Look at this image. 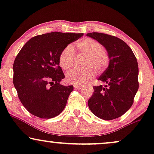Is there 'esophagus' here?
Listing matches in <instances>:
<instances>
[{
	"instance_id": "obj_1",
	"label": "esophagus",
	"mask_w": 154,
	"mask_h": 154,
	"mask_svg": "<svg viewBox=\"0 0 154 154\" xmlns=\"http://www.w3.org/2000/svg\"><path fill=\"white\" fill-rule=\"evenodd\" d=\"M82 88H83V85H74V88L76 90H81Z\"/></svg>"
}]
</instances>
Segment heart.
I'll list each match as a JSON object with an SVG mask.
<instances>
[{
    "label": "heart",
    "instance_id": "1",
    "mask_svg": "<svg viewBox=\"0 0 154 154\" xmlns=\"http://www.w3.org/2000/svg\"><path fill=\"white\" fill-rule=\"evenodd\" d=\"M78 52L87 56L85 70L72 69L67 72L66 80L69 83L82 85L92 81L94 77V70L103 71L110 62V57L107 50L95 40L87 38L77 42ZM75 60V52L72 45H68L61 52L59 57L60 66L65 70L72 67Z\"/></svg>",
    "mask_w": 154,
    "mask_h": 154
}]
</instances>
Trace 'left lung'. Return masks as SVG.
<instances>
[{"label": "left lung", "instance_id": "8db88e82", "mask_svg": "<svg viewBox=\"0 0 154 154\" xmlns=\"http://www.w3.org/2000/svg\"><path fill=\"white\" fill-rule=\"evenodd\" d=\"M86 35L102 44L110 57L109 66L99 78L105 85L94 86L88 106L101 119H117L132 106L138 90L137 61L131 48L119 38L97 32Z\"/></svg>", "mask_w": 154, "mask_h": 154}]
</instances>
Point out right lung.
Listing matches in <instances>:
<instances>
[{"label":"right lung","instance_id":"1","mask_svg":"<svg viewBox=\"0 0 154 154\" xmlns=\"http://www.w3.org/2000/svg\"><path fill=\"white\" fill-rule=\"evenodd\" d=\"M83 33L51 32L34 36L20 50L13 64V84L27 111L41 119L62 112L73 85H61L65 76L60 66L62 50Z\"/></svg>","mask_w":154,"mask_h":154}]
</instances>
